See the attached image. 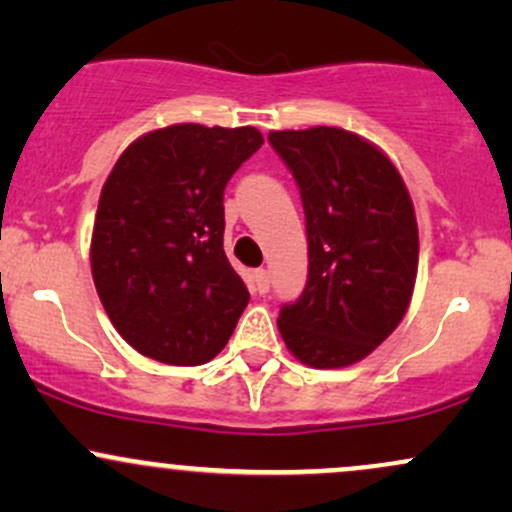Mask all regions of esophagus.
<instances>
[{"label": "esophagus", "mask_w": 512, "mask_h": 512, "mask_svg": "<svg viewBox=\"0 0 512 512\" xmlns=\"http://www.w3.org/2000/svg\"><path fill=\"white\" fill-rule=\"evenodd\" d=\"M252 281H255V291L257 293H267L269 291V272H267V269H255V274H252Z\"/></svg>", "instance_id": "esophagus-1"}]
</instances>
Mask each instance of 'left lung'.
<instances>
[{
	"mask_svg": "<svg viewBox=\"0 0 512 512\" xmlns=\"http://www.w3.org/2000/svg\"><path fill=\"white\" fill-rule=\"evenodd\" d=\"M269 144L296 180L308 233V281L276 325L305 366H351L409 308L419 267L414 204L390 158L346 129H284L269 132Z\"/></svg>",
	"mask_w": 512,
	"mask_h": 512,
	"instance_id": "left-lung-1",
	"label": "left lung"
}]
</instances>
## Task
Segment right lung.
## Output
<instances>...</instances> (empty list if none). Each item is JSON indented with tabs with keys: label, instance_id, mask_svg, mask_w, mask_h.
<instances>
[{
	"label": "right lung",
	"instance_id": "1",
	"mask_svg": "<svg viewBox=\"0 0 512 512\" xmlns=\"http://www.w3.org/2000/svg\"><path fill=\"white\" fill-rule=\"evenodd\" d=\"M262 142L255 127L173 125L117 158L93 223L91 272L139 354L202 366L231 339L250 293L223 252V190Z\"/></svg>",
	"mask_w": 512,
	"mask_h": 512
}]
</instances>
